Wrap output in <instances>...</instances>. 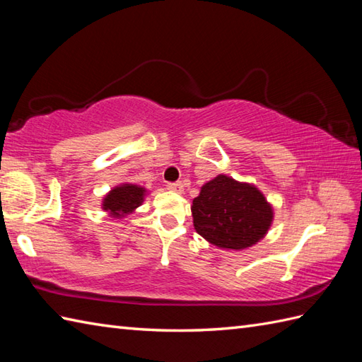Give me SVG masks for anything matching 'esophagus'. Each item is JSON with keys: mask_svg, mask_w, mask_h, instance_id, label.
Returning <instances> with one entry per match:
<instances>
[{"mask_svg": "<svg viewBox=\"0 0 362 362\" xmlns=\"http://www.w3.org/2000/svg\"><path fill=\"white\" fill-rule=\"evenodd\" d=\"M182 182L181 181H175V182H167V189H170L173 192H182Z\"/></svg>", "mask_w": 362, "mask_h": 362, "instance_id": "1", "label": "esophagus"}]
</instances>
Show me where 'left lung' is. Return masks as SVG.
Instances as JSON below:
<instances>
[{"label": "left lung", "instance_id": "1", "mask_svg": "<svg viewBox=\"0 0 362 362\" xmlns=\"http://www.w3.org/2000/svg\"><path fill=\"white\" fill-rule=\"evenodd\" d=\"M194 226L207 242L218 247L245 249L267 234L272 209L249 184L218 175L206 182L192 204Z\"/></svg>", "mask_w": 362, "mask_h": 362}]
</instances>
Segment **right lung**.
Returning a JSON list of instances; mask_svg holds the SVG:
<instances>
[{
	"instance_id": "add662e5",
	"label": "right lung",
	"mask_w": 362,
	"mask_h": 362,
	"mask_svg": "<svg viewBox=\"0 0 362 362\" xmlns=\"http://www.w3.org/2000/svg\"><path fill=\"white\" fill-rule=\"evenodd\" d=\"M144 202V189L132 184L116 187L110 192L103 202V209L111 212L115 216H122L133 212L136 207Z\"/></svg>"
}]
</instances>
